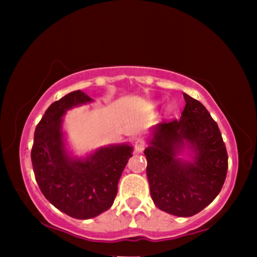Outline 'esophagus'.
<instances>
[{
  "mask_svg": "<svg viewBox=\"0 0 257 257\" xmlns=\"http://www.w3.org/2000/svg\"><path fill=\"white\" fill-rule=\"evenodd\" d=\"M144 142L142 141V139H136V142H135V152L136 153H142L143 151H144Z\"/></svg>",
  "mask_w": 257,
  "mask_h": 257,
  "instance_id": "1",
  "label": "esophagus"
}]
</instances>
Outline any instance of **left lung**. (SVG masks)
Returning a JSON list of instances; mask_svg holds the SVG:
<instances>
[{
    "mask_svg": "<svg viewBox=\"0 0 257 257\" xmlns=\"http://www.w3.org/2000/svg\"><path fill=\"white\" fill-rule=\"evenodd\" d=\"M184 97L180 119L155 125L144 151L154 204L182 217L197 214L213 202L228 170L227 150L216 122L201 102L185 93ZM185 147L192 152L190 161L177 158Z\"/></svg>",
    "mask_w": 257,
    "mask_h": 257,
    "instance_id": "8db88e82",
    "label": "left lung"
}]
</instances>
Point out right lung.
<instances>
[{
	"instance_id": "add662e5",
	"label": "right lung",
	"mask_w": 257,
	"mask_h": 257,
	"mask_svg": "<svg viewBox=\"0 0 257 257\" xmlns=\"http://www.w3.org/2000/svg\"><path fill=\"white\" fill-rule=\"evenodd\" d=\"M81 90L52 103L35 129L32 163L45 198L75 219L97 216L112 206L122 171L133 156L128 144L101 147L85 159L68 153L62 116L75 106L92 102Z\"/></svg>"
}]
</instances>
